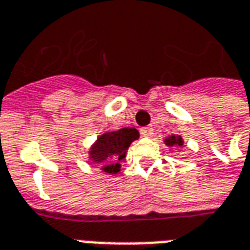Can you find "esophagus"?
Masks as SVG:
<instances>
[{"label":"esophagus","mask_w":250,"mask_h":250,"mask_svg":"<svg viewBox=\"0 0 250 250\" xmlns=\"http://www.w3.org/2000/svg\"><path fill=\"white\" fill-rule=\"evenodd\" d=\"M140 134H142V136H146V138H151L153 134L152 127H144V128L140 130Z\"/></svg>","instance_id":"34e87169"}]
</instances>
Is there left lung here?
<instances>
[{
    "label": "left lung",
    "instance_id": "1",
    "mask_svg": "<svg viewBox=\"0 0 250 250\" xmlns=\"http://www.w3.org/2000/svg\"><path fill=\"white\" fill-rule=\"evenodd\" d=\"M164 144L168 147H183L184 140L182 135H169L167 138H164Z\"/></svg>",
    "mask_w": 250,
    "mask_h": 250
}]
</instances>
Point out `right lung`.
I'll list each match as a JSON object with an SVG mask.
<instances>
[{"label": "right lung", "mask_w": 250, "mask_h": 250, "mask_svg": "<svg viewBox=\"0 0 250 250\" xmlns=\"http://www.w3.org/2000/svg\"><path fill=\"white\" fill-rule=\"evenodd\" d=\"M139 139L136 128L125 127L116 131H104L88 149V162L102 164V172L115 175L120 171V162L125 158L132 142Z\"/></svg>", "instance_id": "1"}]
</instances>
